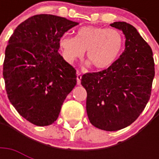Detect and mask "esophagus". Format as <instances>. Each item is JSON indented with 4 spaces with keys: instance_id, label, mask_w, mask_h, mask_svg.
<instances>
[{
    "instance_id": "obj_1",
    "label": "esophagus",
    "mask_w": 159,
    "mask_h": 159,
    "mask_svg": "<svg viewBox=\"0 0 159 159\" xmlns=\"http://www.w3.org/2000/svg\"><path fill=\"white\" fill-rule=\"evenodd\" d=\"M81 79H82V73H81V72H77V84H80V83H81Z\"/></svg>"
}]
</instances>
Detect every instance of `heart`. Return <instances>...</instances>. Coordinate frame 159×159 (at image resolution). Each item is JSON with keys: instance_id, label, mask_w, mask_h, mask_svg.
<instances>
[{"instance_id": "obj_1", "label": "heart", "mask_w": 159, "mask_h": 159, "mask_svg": "<svg viewBox=\"0 0 159 159\" xmlns=\"http://www.w3.org/2000/svg\"><path fill=\"white\" fill-rule=\"evenodd\" d=\"M122 34L115 29L97 26L80 28L77 36L63 35L60 46L70 61L82 57L87 50V58L97 69H105L116 62L123 48Z\"/></svg>"}]
</instances>
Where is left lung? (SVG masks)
<instances>
[{
  "instance_id": "1",
  "label": "left lung",
  "mask_w": 159,
  "mask_h": 159,
  "mask_svg": "<svg viewBox=\"0 0 159 159\" xmlns=\"http://www.w3.org/2000/svg\"><path fill=\"white\" fill-rule=\"evenodd\" d=\"M111 26L123 31L125 48L108 68L86 73L87 113L95 127L116 131L134 122L149 101L155 74L153 51L134 27L126 22Z\"/></svg>"
}]
</instances>
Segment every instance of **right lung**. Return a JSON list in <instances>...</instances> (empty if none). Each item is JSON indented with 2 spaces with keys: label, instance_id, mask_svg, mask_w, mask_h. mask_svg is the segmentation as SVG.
<instances>
[{
  "label": "right lung",
  "instance_id": "right-lung-1",
  "mask_svg": "<svg viewBox=\"0 0 159 159\" xmlns=\"http://www.w3.org/2000/svg\"><path fill=\"white\" fill-rule=\"evenodd\" d=\"M78 23L53 15H36L20 24L9 39L3 77L10 102L38 126L56 121L77 84L76 70L57 52L60 39Z\"/></svg>",
  "mask_w": 159,
  "mask_h": 159
}]
</instances>
